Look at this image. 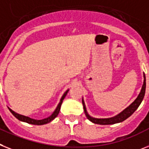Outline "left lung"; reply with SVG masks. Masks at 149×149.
Wrapping results in <instances>:
<instances>
[{"instance_id":"1","label":"left lung","mask_w":149,"mask_h":149,"mask_svg":"<svg viewBox=\"0 0 149 149\" xmlns=\"http://www.w3.org/2000/svg\"><path fill=\"white\" fill-rule=\"evenodd\" d=\"M146 76L144 73V82L142 85V90H141L140 93L138 95L137 98L135 100L134 102L131 104L130 105L127 107L124 111H123L120 113H119L117 116H115L113 117H111V118H106V119H98V118H94V117H90L88 114L87 111H86V105H85L84 101L82 99V105H83V108H84L85 114H86V117L90 121H92V123H97V124L101 125H108V124H114V123H120L122 121L125 120L127 119L129 117H130L132 113H134L136 110L139 107V106L140 105L141 102H142L143 98L145 96V93H146Z\"/></svg>"}]
</instances>
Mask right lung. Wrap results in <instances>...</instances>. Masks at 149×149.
I'll list each match as a JSON object with an SVG mask.
<instances>
[{"mask_svg": "<svg viewBox=\"0 0 149 149\" xmlns=\"http://www.w3.org/2000/svg\"><path fill=\"white\" fill-rule=\"evenodd\" d=\"M68 91L69 90H67V92L63 94V95L62 96V98H61V102H60V103L58 104V105H57V108H56L55 111H54V113H52V114H51L50 117H47V118H45V119H42V120L32 119V118H30V117H26V116H23V115L19 114V113H16V112H14L13 111H12L10 108H9V110H10V111L11 113H12V114H13V116L16 117V118H17L19 120L22 121V122H26V123H30V124H34V125L46 124V123L51 122V120H53L56 117H57V115H58V113H59V112H60V110H61V104H62V102H63V100L64 99V98L66 97V95H67V92H68Z\"/></svg>", "mask_w": 149, "mask_h": 149, "instance_id": "right-lung-1", "label": "right lung"}]
</instances>
